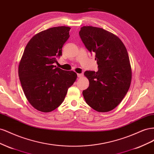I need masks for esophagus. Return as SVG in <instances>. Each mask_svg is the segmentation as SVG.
I'll return each mask as SVG.
<instances>
[{
    "label": "esophagus",
    "mask_w": 154,
    "mask_h": 154,
    "mask_svg": "<svg viewBox=\"0 0 154 154\" xmlns=\"http://www.w3.org/2000/svg\"><path fill=\"white\" fill-rule=\"evenodd\" d=\"M83 74H77V76H78V78H82V77H83Z\"/></svg>",
    "instance_id": "obj_1"
}]
</instances>
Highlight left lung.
<instances>
[{
	"instance_id": "1",
	"label": "left lung",
	"mask_w": 154,
	"mask_h": 154,
	"mask_svg": "<svg viewBox=\"0 0 154 154\" xmlns=\"http://www.w3.org/2000/svg\"><path fill=\"white\" fill-rule=\"evenodd\" d=\"M79 34L88 51L96 54L98 65L97 72L84 73L89 86L83 91V97L94 110L109 112L121 103L131 83L127 50L117 36L100 27L83 26Z\"/></svg>"
}]
</instances>
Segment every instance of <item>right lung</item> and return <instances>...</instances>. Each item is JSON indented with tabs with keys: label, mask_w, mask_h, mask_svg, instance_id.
<instances>
[{
	"label": "right lung",
	"mask_w": 154,
	"mask_h": 154,
	"mask_svg": "<svg viewBox=\"0 0 154 154\" xmlns=\"http://www.w3.org/2000/svg\"><path fill=\"white\" fill-rule=\"evenodd\" d=\"M71 27L59 26L41 31L27 43L18 66L23 91L29 103L43 112L62 103L77 74L54 66L62 56Z\"/></svg>",
	"instance_id": "add662e5"
}]
</instances>
